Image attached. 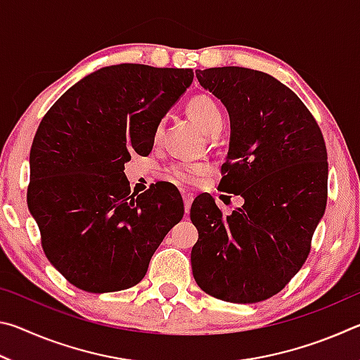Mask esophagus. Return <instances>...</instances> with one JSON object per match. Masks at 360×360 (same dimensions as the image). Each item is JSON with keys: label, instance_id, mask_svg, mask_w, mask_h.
<instances>
[{"label": "esophagus", "instance_id": "obj_1", "mask_svg": "<svg viewBox=\"0 0 360 360\" xmlns=\"http://www.w3.org/2000/svg\"><path fill=\"white\" fill-rule=\"evenodd\" d=\"M182 200H184L186 212H188V210H191V206H192V202H193V195L192 193H182Z\"/></svg>", "mask_w": 360, "mask_h": 360}]
</instances>
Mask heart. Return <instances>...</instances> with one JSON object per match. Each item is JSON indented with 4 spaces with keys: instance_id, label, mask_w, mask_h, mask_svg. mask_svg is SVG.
<instances>
[{
    "instance_id": "1",
    "label": "heart",
    "mask_w": 360,
    "mask_h": 360,
    "mask_svg": "<svg viewBox=\"0 0 360 360\" xmlns=\"http://www.w3.org/2000/svg\"><path fill=\"white\" fill-rule=\"evenodd\" d=\"M187 112L195 124L202 129L205 135L214 136L222 130L224 114L221 111V108L216 105V101H212L210 96H195V98L188 101ZM160 131L162 125H158L157 135H160ZM205 172V165H200V163H176V165L169 168L168 174L176 184L193 186Z\"/></svg>"
}]
</instances>
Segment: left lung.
<instances>
[{
    "instance_id": "left-lung-1",
    "label": "left lung",
    "mask_w": 360,
    "mask_h": 360,
    "mask_svg": "<svg viewBox=\"0 0 360 360\" xmlns=\"http://www.w3.org/2000/svg\"><path fill=\"white\" fill-rule=\"evenodd\" d=\"M195 75L230 117L219 188L245 205L224 216L211 197L195 198L192 273L211 297L257 303L278 294L308 257L327 203L324 138L302 100L266 72L222 66Z\"/></svg>"
}]
</instances>
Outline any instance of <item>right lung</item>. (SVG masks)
I'll return each mask as SVG.
<instances>
[{
    "instance_id": "1",
    "label": "right lung",
    "mask_w": 360,
    "mask_h": 360,
    "mask_svg": "<svg viewBox=\"0 0 360 360\" xmlns=\"http://www.w3.org/2000/svg\"><path fill=\"white\" fill-rule=\"evenodd\" d=\"M192 81L188 68L105 66L66 90L41 120L28 208L49 262L76 288L105 294L138 284L184 216L172 187L130 193L124 169L133 152L152 150L162 119Z\"/></svg>"
}]
</instances>
